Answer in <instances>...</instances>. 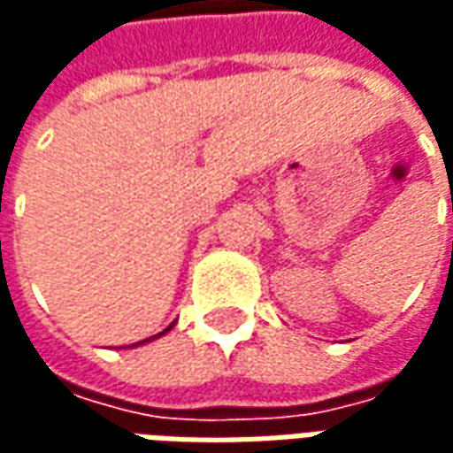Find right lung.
Segmentation results:
<instances>
[{
  "mask_svg": "<svg viewBox=\"0 0 453 453\" xmlns=\"http://www.w3.org/2000/svg\"><path fill=\"white\" fill-rule=\"evenodd\" d=\"M167 330H172V325H169ZM167 330H165V333H167ZM165 333H159V334H165ZM159 334H155V337H159ZM150 340H152V337H150ZM142 342H145V340H142ZM138 344H140V342H138Z\"/></svg>",
  "mask_w": 453,
  "mask_h": 453,
  "instance_id": "obj_1",
  "label": "right lung"
}]
</instances>
